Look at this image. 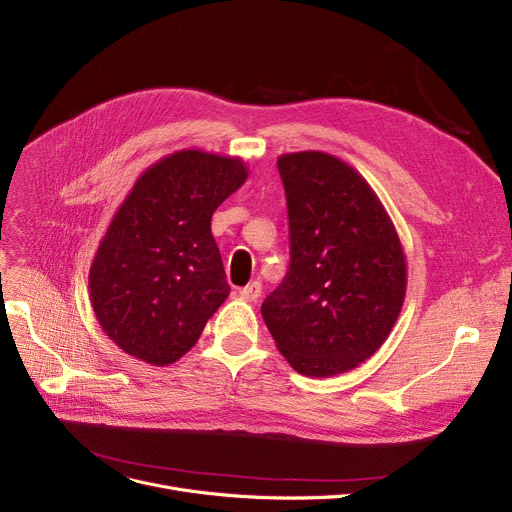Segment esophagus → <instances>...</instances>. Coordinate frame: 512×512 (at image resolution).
Returning a JSON list of instances; mask_svg holds the SVG:
<instances>
[{
    "label": "esophagus",
    "instance_id": "34e87169",
    "mask_svg": "<svg viewBox=\"0 0 512 512\" xmlns=\"http://www.w3.org/2000/svg\"><path fill=\"white\" fill-rule=\"evenodd\" d=\"M240 297H242L244 301H257V299L261 297V282H257V280L249 282V284L244 286L242 291H240Z\"/></svg>",
    "mask_w": 512,
    "mask_h": 512
}]
</instances>
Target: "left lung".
I'll return each instance as SVG.
<instances>
[{
    "mask_svg": "<svg viewBox=\"0 0 512 512\" xmlns=\"http://www.w3.org/2000/svg\"><path fill=\"white\" fill-rule=\"evenodd\" d=\"M291 265L261 316L299 374L337 376L381 349L406 299V255L381 198L320 150L278 157Z\"/></svg>",
    "mask_w": 512,
    "mask_h": 512,
    "instance_id": "obj_1",
    "label": "left lung"
}]
</instances>
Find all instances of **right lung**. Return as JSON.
I'll return each mask as SVG.
<instances>
[{
  "mask_svg": "<svg viewBox=\"0 0 512 512\" xmlns=\"http://www.w3.org/2000/svg\"><path fill=\"white\" fill-rule=\"evenodd\" d=\"M247 177L238 157L188 148L150 165L125 196L94 255L90 299L131 358L177 362L228 299L211 217Z\"/></svg>",
  "mask_w": 512,
  "mask_h": 512,
  "instance_id": "1",
  "label": "right lung"
}]
</instances>
